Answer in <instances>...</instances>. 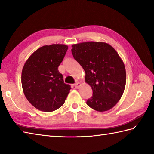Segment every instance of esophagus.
<instances>
[{
	"label": "esophagus",
	"instance_id": "esophagus-1",
	"mask_svg": "<svg viewBox=\"0 0 154 154\" xmlns=\"http://www.w3.org/2000/svg\"><path fill=\"white\" fill-rule=\"evenodd\" d=\"M80 85H81V84L79 82H77L74 84V87L76 88V89H78V88L80 87Z\"/></svg>",
	"mask_w": 154,
	"mask_h": 154
}]
</instances>
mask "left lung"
<instances>
[{
	"mask_svg": "<svg viewBox=\"0 0 154 154\" xmlns=\"http://www.w3.org/2000/svg\"><path fill=\"white\" fill-rule=\"evenodd\" d=\"M72 47L73 56L85 71V82L93 90L87 104L99 112L111 109L122 96L126 85L122 60L111 45L104 42H83Z\"/></svg>",
	"mask_w": 154,
	"mask_h": 154,
	"instance_id": "8db88e82",
	"label": "left lung"
}]
</instances>
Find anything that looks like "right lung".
<instances>
[{
    "mask_svg": "<svg viewBox=\"0 0 154 154\" xmlns=\"http://www.w3.org/2000/svg\"><path fill=\"white\" fill-rule=\"evenodd\" d=\"M67 45H44L34 51L22 71V86L28 100L37 109L51 112L65 103L71 89L58 71Z\"/></svg>",
    "mask_w": 154,
    "mask_h": 154,
    "instance_id": "obj_1",
    "label": "right lung"
}]
</instances>
